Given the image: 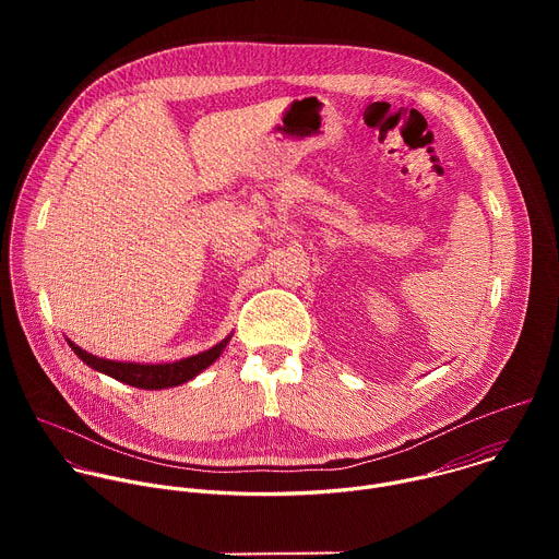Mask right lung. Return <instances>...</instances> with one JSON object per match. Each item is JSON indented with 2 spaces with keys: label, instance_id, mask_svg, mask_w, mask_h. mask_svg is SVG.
<instances>
[{
  "label": "right lung",
  "instance_id": "1",
  "mask_svg": "<svg viewBox=\"0 0 559 559\" xmlns=\"http://www.w3.org/2000/svg\"><path fill=\"white\" fill-rule=\"evenodd\" d=\"M229 343V336L225 341H221L218 345H214L207 352H201L197 356L170 362V365H136V362H115V360H106V358H97L88 352H84L82 347H76L72 341H68V345L72 347V352L82 358L88 367L108 373L110 378L139 386V389H166V386H177L181 382L192 380L197 373H201L205 367H210L221 352L225 349V345Z\"/></svg>",
  "mask_w": 559,
  "mask_h": 559
}]
</instances>
